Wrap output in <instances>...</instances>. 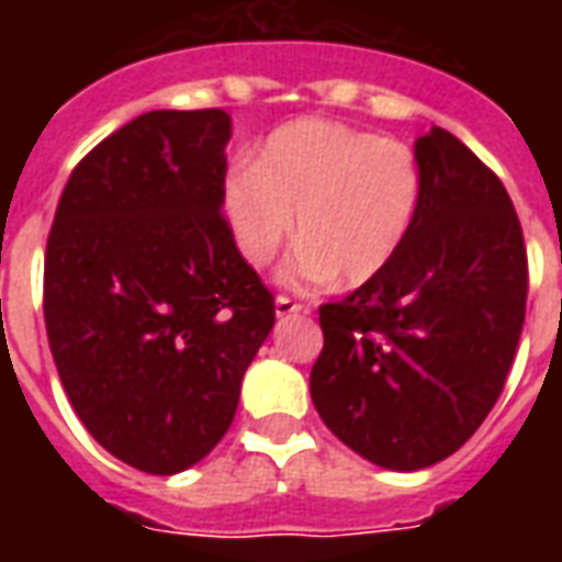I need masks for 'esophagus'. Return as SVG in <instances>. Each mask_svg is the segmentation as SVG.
Returning a JSON list of instances; mask_svg holds the SVG:
<instances>
[{"mask_svg":"<svg viewBox=\"0 0 562 562\" xmlns=\"http://www.w3.org/2000/svg\"><path fill=\"white\" fill-rule=\"evenodd\" d=\"M306 306L297 304L294 297H285V294H280L277 297V316H294V313H304Z\"/></svg>","mask_w":562,"mask_h":562,"instance_id":"obj_1","label":"esophagus"}]
</instances>
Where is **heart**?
Segmentation results:
<instances>
[{
    "label": "heart",
    "instance_id": "1",
    "mask_svg": "<svg viewBox=\"0 0 562 562\" xmlns=\"http://www.w3.org/2000/svg\"><path fill=\"white\" fill-rule=\"evenodd\" d=\"M422 198V168L403 140L306 116L277 128L252 168L225 180V210L244 258L265 268L294 234L282 280L349 285L373 280L401 252Z\"/></svg>",
    "mask_w": 562,
    "mask_h": 562
}]
</instances>
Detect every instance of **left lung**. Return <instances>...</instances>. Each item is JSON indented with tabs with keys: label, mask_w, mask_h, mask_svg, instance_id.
<instances>
[{
	"label": "left lung",
	"mask_w": 562,
	"mask_h": 562,
	"mask_svg": "<svg viewBox=\"0 0 562 562\" xmlns=\"http://www.w3.org/2000/svg\"><path fill=\"white\" fill-rule=\"evenodd\" d=\"M418 213L401 252L337 304L310 394L330 434L376 467H434L470 439L515 361L527 310L518 213L467 144L434 126L415 140Z\"/></svg>",
	"instance_id": "8db88e82"
}]
</instances>
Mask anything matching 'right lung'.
<instances>
[{
    "mask_svg": "<svg viewBox=\"0 0 562 562\" xmlns=\"http://www.w3.org/2000/svg\"><path fill=\"white\" fill-rule=\"evenodd\" d=\"M232 116L149 111L68 177L44 252V325L68 401L128 467L173 475L232 427L273 294L234 244Z\"/></svg>",
    "mask_w": 562,
    "mask_h": 562,
    "instance_id": "add662e5",
    "label": "right lung"
}]
</instances>
